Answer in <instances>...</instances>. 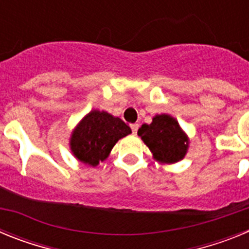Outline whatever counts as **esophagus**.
I'll return each instance as SVG.
<instances>
[{
	"mask_svg": "<svg viewBox=\"0 0 249 249\" xmlns=\"http://www.w3.org/2000/svg\"><path fill=\"white\" fill-rule=\"evenodd\" d=\"M138 123H132L131 124V128H132V132H133V135H136V133H137V131H138Z\"/></svg>",
	"mask_w": 249,
	"mask_h": 249,
	"instance_id": "obj_1",
	"label": "esophagus"
}]
</instances>
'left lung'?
<instances>
[{
	"label": "left lung",
	"instance_id": "1",
	"mask_svg": "<svg viewBox=\"0 0 249 249\" xmlns=\"http://www.w3.org/2000/svg\"><path fill=\"white\" fill-rule=\"evenodd\" d=\"M137 133L160 163H176L186 156L188 137L169 114H157L151 124H142Z\"/></svg>",
	"mask_w": 249,
	"mask_h": 249
}]
</instances>
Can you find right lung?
I'll return each instance as SVG.
<instances>
[{
    "instance_id": "add662e5",
    "label": "right lung",
    "mask_w": 249,
    "mask_h": 249,
    "mask_svg": "<svg viewBox=\"0 0 249 249\" xmlns=\"http://www.w3.org/2000/svg\"><path fill=\"white\" fill-rule=\"evenodd\" d=\"M129 133L131 128L121 118L93 109L73 129L70 147L80 162L96 167L108 157L117 141Z\"/></svg>"
}]
</instances>
